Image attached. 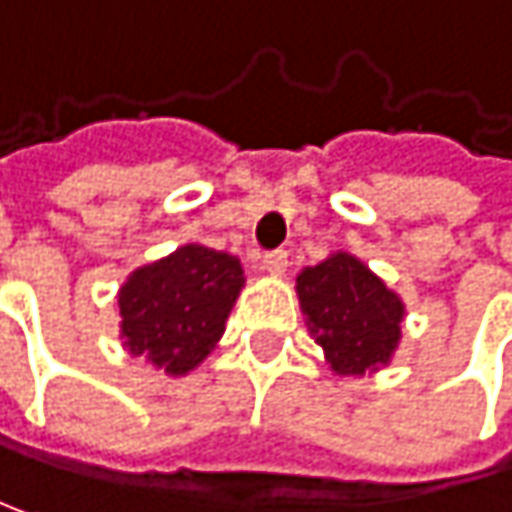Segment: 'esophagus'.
<instances>
[{"label": "esophagus", "instance_id": "esophagus-1", "mask_svg": "<svg viewBox=\"0 0 512 512\" xmlns=\"http://www.w3.org/2000/svg\"><path fill=\"white\" fill-rule=\"evenodd\" d=\"M262 271L271 276H282L288 271V253L285 250H271L262 256Z\"/></svg>", "mask_w": 512, "mask_h": 512}]
</instances>
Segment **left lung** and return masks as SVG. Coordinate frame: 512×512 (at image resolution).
I'll list each match as a JSON object with an SVG mask.
<instances>
[{
  "label": "left lung",
  "mask_w": 512,
  "mask_h": 512,
  "mask_svg": "<svg viewBox=\"0 0 512 512\" xmlns=\"http://www.w3.org/2000/svg\"><path fill=\"white\" fill-rule=\"evenodd\" d=\"M297 297L309 335L341 379L373 376L402 341L405 303L358 256L329 253L297 274Z\"/></svg>",
  "instance_id": "8db88e82"
}]
</instances>
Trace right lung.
Segmentation results:
<instances>
[{
  "label": "right lung",
  "mask_w": 512,
  "mask_h": 512,
  "mask_svg": "<svg viewBox=\"0 0 512 512\" xmlns=\"http://www.w3.org/2000/svg\"><path fill=\"white\" fill-rule=\"evenodd\" d=\"M244 288L238 256L183 244L119 288V338L165 376H186L215 349Z\"/></svg>",
  "instance_id": "1"
}]
</instances>
